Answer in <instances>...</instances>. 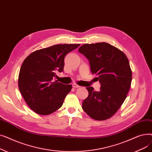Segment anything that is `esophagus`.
<instances>
[{"mask_svg":"<svg viewBox=\"0 0 152 152\" xmlns=\"http://www.w3.org/2000/svg\"><path fill=\"white\" fill-rule=\"evenodd\" d=\"M72 86H73V87H74V88H79V87H81L80 86H79V85H77V84H75V83L72 84Z\"/></svg>","mask_w":152,"mask_h":152,"instance_id":"1","label":"esophagus"}]
</instances>
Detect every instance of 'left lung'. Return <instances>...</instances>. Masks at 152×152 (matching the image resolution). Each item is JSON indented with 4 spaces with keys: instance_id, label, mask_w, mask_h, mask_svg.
Masks as SVG:
<instances>
[{
    "instance_id": "left-lung-1",
    "label": "left lung",
    "mask_w": 152,
    "mask_h": 152,
    "mask_svg": "<svg viewBox=\"0 0 152 152\" xmlns=\"http://www.w3.org/2000/svg\"><path fill=\"white\" fill-rule=\"evenodd\" d=\"M79 52L89 60L92 74L98 76L100 90L87 87V97L83 102V110L95 120H105L121 107L132 81V71L126 55L106 42L86 44Z\"/></svg>"
}]
</instances>
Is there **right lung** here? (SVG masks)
Wrapping results in <instances>:
<instances>
[{"instance_id": "add662e5", "label": "right lung", "mask_w": 152, "mask_h": 152, "mask_svg": "<svg viewBox=\"0 0 152 152\" xmlns=\"http://www.w3.org/2000/svg\"><path fill=\"white\" fill-rule=\"evenodd\" d=\"M80 44H57L33 52L24 60L18 76V87L28 107L37 114L50 115L63 105L71 84L53 79L63 70L64 58Z\"/></svg>"}]
</instances>
